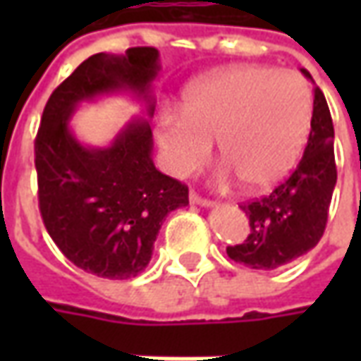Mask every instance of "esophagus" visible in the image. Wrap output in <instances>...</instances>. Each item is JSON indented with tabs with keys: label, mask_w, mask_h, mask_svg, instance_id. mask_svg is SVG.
Segmentation results:
<instances>
[{
	"label": "esophagus",
	"mask_w": 361,
	"mask_h": 361,
	"mask_svg": "<svg viewBox=\"0 0 361 361\" xmlns=\"http://www.w3.org/2000/svg\"><path fill=\"white\" fill-rule=\"evenodd\" d=\"M189 201L193 204H199V207H207V209H209V207H214V203H212L211 199H204V197L197 195L195 191L189 193Z\"/></svg>",
	"instance_id": "34e87169"
}]
</instances>
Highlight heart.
<instances>
[{
  "instance_id": "b5f03b06",
  "label": "heart",
  "mask_w": 361,
  "mask_h": 361,
  "mask_svg": "<svg viewBox=\"0 0 361 361\" xmlns=\"http://www.w3.org/2000/svg\"><path fill=\"white\" fill-rule=\"evenodd\" d=\"M311 126L313 94L302 75L240 63L189 85L181 114L164 111L154 133L176 178L201 168L216 141L226 162L219 180L238 176L251 191H265L294 170Z\"/></svg>"
}]
</instances>
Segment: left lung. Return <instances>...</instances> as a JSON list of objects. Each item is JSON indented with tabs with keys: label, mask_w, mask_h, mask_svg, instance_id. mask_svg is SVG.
Instances as JSON below:
<instances>
[{
	"label": "left lung",
	"mask_w": 361,
	"mask_h": 361,
	"mask_svg": "<svg viewBox=\"0 0 361 361\" xmlns=\"http://www.w3.org/2000/svg\"><path fill=\"white\" fill-rule=\"evenodd\" d=\"M302 73L311 79L310 71ZM313 81V79H311ZM334 127L325 94L313 89V126L295 170L269 195L242 204L250 235L226 250L228 257L251 269L272 271L313 250L325 232L336 185Z\"/></svg>",
	"instance_id": "1"
}]
</instances>
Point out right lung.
Returning a JSON list of instances; mask_svg holds the SVG:
<instances>
[{"label": "right lung", "mask_w": 361, "mask_h": 361, "mask_svg": "<svg viewBox=\"0 0 361 361\" xmlns=\"http://www.w3.org/2000/svg\"><path fill=\"white\" fill-rule=\"evenodd\" d=\"M158 69L157 48L90 56L51 92L36 135L44 226L73 265L102 279L145 271L158 230L170 212L189 204V189L157 170L149 119H131L108 147L82 145L69 119L81 102L118 92L139 98L152 118Z\"/></svg>", "instance_id": "obj_1"}]
</instances>
